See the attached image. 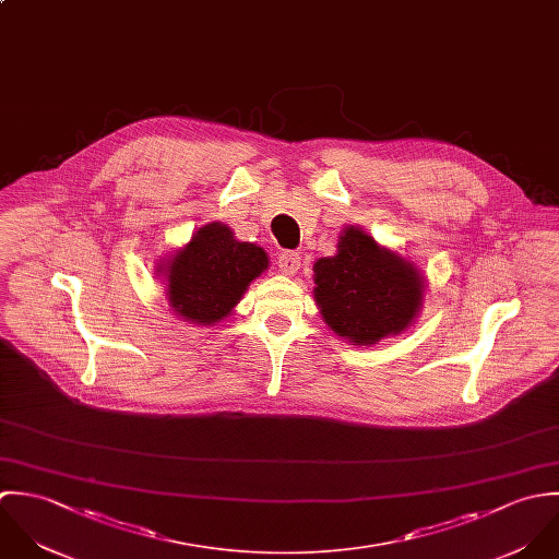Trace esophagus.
<instances>
[{
  "label": "esophagus",
  "mask_w": 559,
  "mask_h": 559,
  "mask_svg": "<svg viewBox=\"0 0 559 559\" xmlns=\"http://www.w3.org/2000/svg\"><path fill=\"white\" fill-rule=\"evenodd\" d=\"M276 263H278V267H281L283 274L292 276V274H296V272L300 270V254L294 252V250H285V252L278 254V261H276Z\"/></svg>",
  "instance_id": "obj_1"
}]
</instances>
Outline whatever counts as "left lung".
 Returning a JSON list of instances; mask_svg holds the SVG:
<instances>
[{
	"label": "left lung",
	"instance_id": "obj_1",
	"mask_svg": "<svg viewBox=\"0 0 559 559\" xmlns=\"http://www.w3.org/2000/svg\"><path fill=\"white\" fill-rule=\"evenodd\" d=\"M313 272L324 322L358 345L402 333L424 300L417 270L354 226L338 239L335 257L320 259Z\"/></svg>",
	"mask_w": 559,
	"mask_h": 559
}]
</instances>
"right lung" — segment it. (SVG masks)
Wrapping results in <instances>:
<instances>
[{"mask_svg": "<svg viewBox=\"0 0 559 559\" xmlns=\"http://www.w3.org/2000/svg\"><path fill=\"white\" fill-rule=\"evenodd\" d=\"M265 267L259 246L237 241L224 224H205L168 265L170 307L194 324L214 326Z\"/></svg>", "mask_w": 559, "mask_h": 559, "instance_id": "1", "label": "right lung"}]
</instances>
